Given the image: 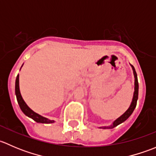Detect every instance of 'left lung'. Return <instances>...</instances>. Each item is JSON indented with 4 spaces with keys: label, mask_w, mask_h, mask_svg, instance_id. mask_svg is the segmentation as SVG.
Returning a JSON list of instances; mask_svg holds the SVG:
<instances>
[{
    "label": "left lung",
    "mask_w": 156,
    "mask_h": 156,
    "mask_svg": "<svg viewBox=\"0 0 156 156\" xmlns=\"http://www.w3.org/2000/svg\"><path fill=\"white\" fill-rule=\"evenodd\" d=\"M132 69H133V75H134V92H133V99H132V102L130 103V106L129 108H127V111L124 113L123 115L120 116V117L118 118L116 120H115L113 122V123L111 125L109 126H104V127H100V128H103V129H112L114 128L115 127L118 126L120 124L123 123L124 122L127 120L131 114L133 113V110L135 109L136 106V102H137V99H138V91H139V85H138V80H137V75H136V72L135 71L134 67L132 65Z\"/></svg>",
    "instance_id": "8db88e82"
}]
</instances>
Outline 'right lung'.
<instances>
[{
	"label": "right lung",
	"mask_w": 156,
	"mask_h": 156,
	"mask_svg": "<svg viewBox=\"0 0 156 156\" xmlns=\"http://www.w3.org/2000/svg\"><path fill=\"white\" fill-rule=\"evenodd\" d=\"M22 66V67H23ZM21 67V68H22ZM20 75L19 74L17 75L16 79V84H15V93L16 96L17 102H18L19 105H20V107L21 108V110L23 111V112L28 117L31 118L33 120L35 121L37 123H43V124H50V123H54V121L53 120H50V119H47V118L43 117L41 115L37 114V113L34 112L33 110H31L29 106H27V104L26 103V102L24 101V100L22 97L21 94H20Z\"/></svg>",
	"instance_id": "add662e5"
}]
</instances>
